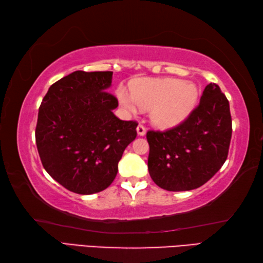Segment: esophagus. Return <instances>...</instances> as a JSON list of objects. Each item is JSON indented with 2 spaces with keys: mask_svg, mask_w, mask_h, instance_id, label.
I'll use <instances>...</instances> for the list:
<instances>
[{
  "mask_svg": "<svg viewBox=\"0 0 263 263\" xmlns=\"http://www.w3.org/2000/svg\"><path fill=\"white\" fill-rule=\"evenodd\" d=\"M137 133L139 136H145L146 135V128L144 125H141V124H139V125L137 126Z\"/></svg>",
  "mask_w": 263,
  "mask_h": 263,
  "instance_id": "esophagus-1",
  "label": "esophagus"
}]
</instances>
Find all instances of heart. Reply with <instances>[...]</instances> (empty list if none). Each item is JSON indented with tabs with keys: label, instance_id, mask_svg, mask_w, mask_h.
I'll list each match as a JSON object with an SVG mask.
<instances>
[{
	"label": "heart",
	"instance_id": "1",
	"mask_svg": "<svg viewBox=\"0 0 263 263\" xmlns=\"http://www.w3.org/2000/svg\"><path fill=\"white\" fill-rule=\"evenodd\" d=\"M119 103L128 112L149 109V118L159 127L175 126L188 117L198 99L196 84L179 79L139 80L126 89L117 90Z\"/></svg>",
	"mask_w": 263,
	"mask_h": 263
}]
</instances>
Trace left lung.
I'll use <instances>...</instances> for the list:
<instances>
[{"instance_id":"8db88e82","label":"left lung","mask_w":263,"mask_h":263,"mask_svg":"<svg viewBox=\"0 0 263 263\" xmlns=\"http://www.w3.org/2000/svg\"><path fill=\"white\" fill-rule=\"evenodd\" d=\"M232 118L226 96L208 84L188 118L166 131H148V172L154 183L168 191L203 185L228 159Z\"/></svg>"}]
</instances>
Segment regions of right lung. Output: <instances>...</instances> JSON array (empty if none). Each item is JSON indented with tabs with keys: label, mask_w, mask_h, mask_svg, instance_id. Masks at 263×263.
Instances as JSON below:
<instances>
[{
	"label": "right lung",
	"mask_w": 263,
	"mask_h": 263,
	"mask_svg": "<svg viewBox=\"0 0 263 263\" xmlns=\"http://www.w3.org/2000/svg\"><path fill=\"white\" fill-rule=\"evenodd\" d=\"M112 72L77 70L53 83L39 106L35 144L45 171L73 193L90 195L112 183L136 139L135 121H121L108 92Z\"/></svg>",
	"instance_id": "add662e5"
}]
</instances>
